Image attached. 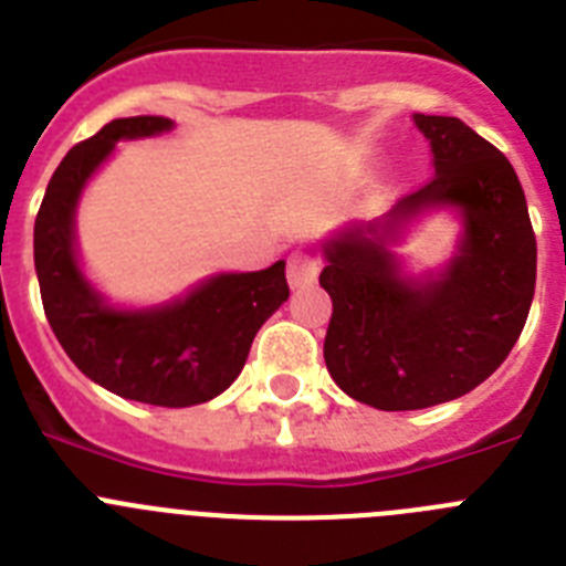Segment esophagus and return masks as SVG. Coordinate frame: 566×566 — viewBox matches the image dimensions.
<instances>
[{"mask_svg":"<svg viewBox=\"0 0 566 566\" xmlns=\"http://www.w3.org/2000/svg\"><path fill=\"white\" fill-rule=\"evenodd\" d=\"M317 280V260L308 252H294L289 258V286L306 289Z\"/></svg>","mask_w":566,"mask_h":566,"instance_id":"1","label":"esophagus"}]
</instances>
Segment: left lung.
<instances>
[{
  "instance_id": "left-lung-1",
  "label": "left lung",
  "mask_w": 566,
  "mask_h": 566,
  "mask_svg": "<svg viewBox=\"0 0 566 566\" xmlns=\"http://www.w3.org/2000/svg\"><path fill=\"white\" fill-rule=\"evenodd\" d=\"M413 124L431 144V181L319 247V286L334 306L328 374L379 411H419L482 385L516 345L536 292V234L516 169L459 118L413 113ZM431 211H453L463 232L442 268L411 273L396 247Z\"/></svg>"
}]
</instances>
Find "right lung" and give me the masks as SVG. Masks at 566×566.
Listing matches in <instances>:
<instances>
[{
  "label": "right lung",
  "mask_w": 566,
  "mask_h": 566,
  "mask_svg": "<svg viewBox=\"0 0 566 566\" xmlns=\"http://www.w3.org/2000/svg\"><path fill=\"white\" fill-rule=\"evenodd\" d=\"M175 127L164 115L104 124L53 172L33 227V260L48 323L78 371L107 391L161 408L223 394L247 365L260 326L289 300L286 260L260 272H218L158 306H115L78 258L76 212L90 178L118 142Z\"/></svg>",
  "instance_id": "obj_1"
}]
</instances>
